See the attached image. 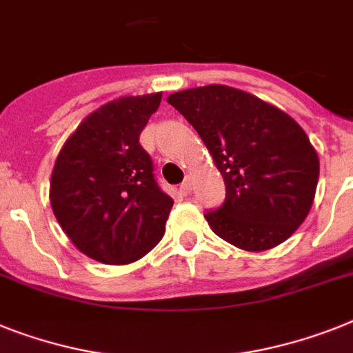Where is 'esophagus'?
<instances>
[{"label": "esophagus", "mask_w": 353, "mask_h": 353, "mask_svg": "<svg viewBox=\"0 0 353 353\" xmlns=\"http://www.w3.org/2000/svg\"><path fill=\"white\" fill-rule=\"evenodd\" d=\"M179 192H181L183 195H188L192 192V181H190V177H186L185 181L179 185Z\"/></svg>", "instance_id": "esophagus-1"}]
</instances>
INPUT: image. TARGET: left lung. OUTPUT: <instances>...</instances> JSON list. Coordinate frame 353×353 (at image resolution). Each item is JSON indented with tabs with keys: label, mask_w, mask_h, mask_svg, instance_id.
Listing matches in <instances>:
<instances>
[{
	"label": "left lung",
	"mask_w": 353,
	"mask_h": 353,
	"mask_svg": "<svg viewBox=\"0 0 353 353\" xmlns=\"http://www.w3.org/2000/svg\"><path fill=\"white\" fill-rule=\"evenodd\" d=\"M224 177L226 199L204 213L215 235L245 251L287 241L312 206L318 154L289 114L245 91L212 84L170 94Z\"/></svg>",
	"instance_id": "obj_1"
}]
</instances>
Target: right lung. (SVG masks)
<instances>
[{"label":"right lung","mask_w":353,"mask_h":353,"mask_svg":"<svg viewBox=\"0 0 353 353\" xmlns=\"http://www.w3.org/2000/svg\"><path fill=\"white\" fill-rule=\"evenodd\" d=\"M161 93L121 97L77 127L61 149L50 203L70 241L90 259L131 263L161 241L174 199L159 188L140 134Z\"/></svg>","instance_id":"right-lung-1"}]
</instances>
